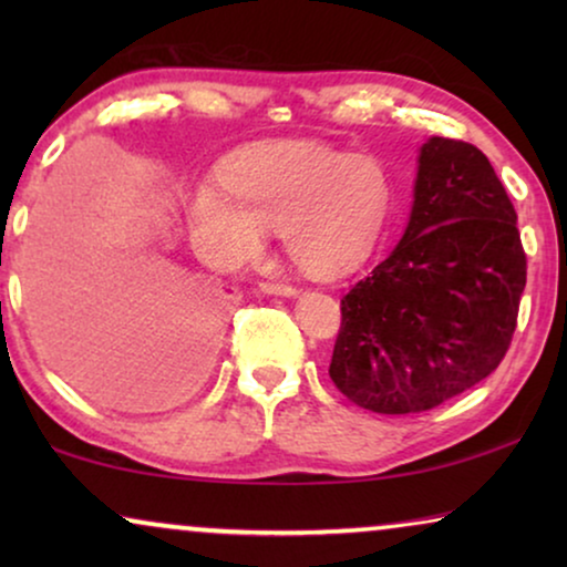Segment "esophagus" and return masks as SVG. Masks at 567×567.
<instances>
[{"label": "esophagus", "instance_id": "34e87169", "mask_svg": "<svg viewBox=\"0 0 567 567\" xmlns=\"http://www.w3.org/2000/svg\"><path fill=\"white\" fill-rule=\"evenodd\" d=\"M260 291L270 293V297H297V286L278 284V281H262Z\"/></svg>", "mask_w": 567, "mask_h": 567}]
</instances>
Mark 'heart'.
Here are the masks:
<instances>
[{
    "label": "heart",
    "instance_id": "obj_1",
    "mask_svg": "<svg viewBox=\"0 0 567 567\" xmlns=\"http://www.w3.org/2000/svg\"><path fill=\"white\" fill-rule=\"evenodd\" d=\"M216 188L188 200L190 235L219 262L260 252L266 229L301 274L332 278L377 245L392 206V177L371 154L315 142L239 146L216 167Z\"/></svg>",
    "mask_w": 567,
    "mask_h": 567
}]
</instances>
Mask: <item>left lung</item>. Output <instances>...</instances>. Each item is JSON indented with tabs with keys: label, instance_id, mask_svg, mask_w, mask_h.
<instances>
[{
	"label": "left lung",
	"instance_id": "8db88e82",
	"mask_svg": "<svg viewBox=\"0 0 567 567\" xmlns=\"http://www.w3.org/2000/svg\"><path fill=\"white\" fill-rule=\"evenodd\" d=\"M524 286L516 212L493 165L431 136L400 243L340 299L330 379L371 413L436 408L498 369Z\"/></svg>",
	"mask_w": 567,
	"mask_h": 567
}]
</instances>
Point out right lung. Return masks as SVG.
Returning <instances> with one entry per match:
<instances>
[{"label": "right lung", "mask_w": 567, "mask_h": 567, "mask_svg": "<svg viewBox=\"0 0 567 567\" xmlns=\"http://www.w3.org/2000/svg\"><path fill=\"white\" fill-rule=\"evenodd\" d=\"M28 291L38 330L61 371L90 394L157 374L193 382L206 369L219 297L185 274L118 278L56 229H41Z\"/></svg>", "instance_id": "right-lung-1"}]
</instances>
